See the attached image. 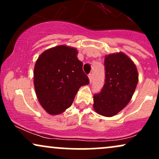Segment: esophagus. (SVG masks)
I'll return each mask as SVG.
<instances>
[{"instance_id":"34e87169","label":"esophagus","mask_w":159,"mask_h":159,"mask_svg":"<svg viewBox=\"0 0 159 159\" xmlns=\"http://www.w3.org/2000/svg\"><path fill=\"white\" fill-rule=\"evenodd\" d=\"M88 78H89V80H90V82L91 83V82H92V80H93V75H92V74L89 75Z\"/></svg>"}]
</instances>
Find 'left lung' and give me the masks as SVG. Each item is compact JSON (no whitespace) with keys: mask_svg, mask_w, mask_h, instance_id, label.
I'll return each instance as SVG.
<instances>
[{"mask_svg":"<svg viewBox=\"0 0 159 159\" xmlns=\"http://www.w3.org/2000/svg\"><path fill=\"white\" fill-rule=\"evenodd\" d=\"M105 84L93 96V108L102 116H113L132 99L138 82L136 66L123 52L108 54L105 58Z\"/></svg>","mask_w":159,"mask_h":159,"instance_id":"obj_1","label":"left lung"}]
</instances>
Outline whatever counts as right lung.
Here are the masks:
<instances>
[{
  "label": "right lung",
  "mask_w": 159,
  "mask_h": 159,
  "mask_svg": "<svg viewBox=\"0 0 159 159\" xmlns=\"http://www.w3.org/2000/svg\"><path fill=\"white\" fill-rule=\"evenodd\" d=\"M76 48L58 45L38 57L34 72L36 94L49 114L63 113L72 105L81 86L89 84Z\"/></svg>",
  "instance_id": "obj_1"
}]
</instances>
